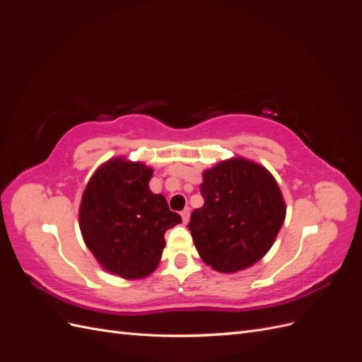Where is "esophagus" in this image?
Here are the masks:
<instances>
[{"label":"esophagus","mask_w":362,"mask_h":362,"mask_svg":"<svg viewBox=\"0 0 362 362\" xmlns=\"http://www.w3.org/2000/svg\"><path fill=\"white\" fill-rule=\"evenodd\" d=\"M181 217H182L184 223H189V221H190V208H185V210H182Z\"/></svg>","instance_id":"1"}]
</instances>
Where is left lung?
Instances as JSON below:
<instances>
[{
  "instance_id": "obj_1",
  "label": "left lung",
  "mask_w": 362,
  "mask_h": 362,
  "mask_svg": "<svg viewBox=\"0 0 362 362\" xmlns=\"http://www.w3.org/2000/svg\"><path fill=\"white\" fill-rule=\"evenodd\" d=\"M204 205L189 229L199 257L221 273L249 269L275 243L287 206L262 164L234 156L202 172Z\"/></svg>"
}]
</instances>
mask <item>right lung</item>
Masks as SVG:
<instances>
[{
	"label": "right lung",
	"instance_id": "right-lung-1",
	"mask_svg": "<svg viewBox=\"0 0 362 362\" xmlns=\"http://www.w3.org/2000/svg\"><path fill=\"white\" fill-rule=\"evenodd\" d=\"M152 173L145 163L113 157L93 172L80 202L86 246L105 272L129 281L158 267L164 233L181 223L164 196L151 192Z\"/></svg>",
	"mask_w": 362,
	"mask_h": 362
}]
</instances>
